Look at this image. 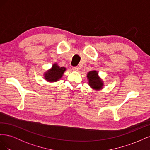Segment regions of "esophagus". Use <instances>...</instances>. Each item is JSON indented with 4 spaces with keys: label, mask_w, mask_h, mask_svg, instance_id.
<instances>
[{
    "label": "esophagus",
    "mask_w": 150,
    "mask_h": 150,
    "mask_svg": "<svg viewBox=\"0 0 150 150\" xmlns=\"http://www.w3.org/2000/svg\"><path fill=\"white\" fill-rule=\"evenodd\" d=\"M72 69H73L74 71H78L79 69V68L78 66H74V67H72Z\"/></svg>",
    "instance_id": "1"
}]
</instances>
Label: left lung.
<instances>
[{
  "label": "left lung",
  "instance_id": "left-lung-1",
  "mask_svg": "<svg viewBox=\"0 0 150 150\" xmlns=\"http://www.w3.org/2000/svg\"><path fill=\"white\" fill-rule=\"evenodd\" d=\"M87 77L89 79V84L92 88L96 90L103 88V83L101 80L99 78L98 73L96 71L89 72Z\"/></svg>",
  "mask_w": 150,
  "mask_h": 150
}]
</instances>
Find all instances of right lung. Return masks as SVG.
Masks as SVG:
<instances>
[{"instance_id": "1", "label": "right lung", "mask_w": 150, "mask_h": 150, "mask_svg": "<svg viewBox=\"0 0 150 150\" xmlns=\"http://www.w3.org/2000/svg\"><path fill=\"white\" fill-rule=\"evenodd\" d=\"M65 71L66 68L64 67H60L55 64L52 66L51 70L46 72L45 75V78L50 82L57 81L62 76Z\"/></svg>"}]
</instances>
